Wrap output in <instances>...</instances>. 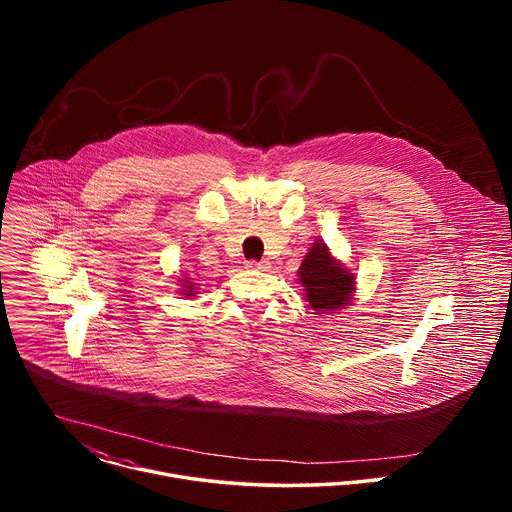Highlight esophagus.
<instances>
[{"label":"esophagus","mask_w":512,"mask_h":512,"mask_svg":"<svg viewBox=\"0 0 512 512\" xmlns=\"http://www.w3.org/2000/svg\"><path fill=\"white\" fill-rule=\"evenodd\" d=\"M245 267L247 269H255V271H267L269 269V261H253L251 259V261L245 263Z\"/></svg>","instance_id":"34e87169"}]
</instances>
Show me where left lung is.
Returning a JSON list of instances; mask_svg holds the SVG:
<instances>
[{
  "label": "left lung",
  "instance_id": "obj_1",
  "mask_svg": "<svg viewBox=\"0 0 512 512\" xmlns=\"http://www.w3.org/2000/svg\"><path fill=\"white\" fill-rule=\"evenodd\" d=\"M298 277L316 314L336 312L352 300L356 277L330 255L326 243H314L300 265Z\"/></svg>",
  "mask_w": 512,
  "mask_h": 512
}]
</instances>
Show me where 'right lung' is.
Masks as SVG:
<instances>
[{
	"label": "right lung",
	"mask_w": 512,
	"mask_h": 512,
	"mask_svg": "<svg viewBox=\"0 0 512 512\" xmlns=\"http://www.w3.org/2000/svg\"><path fill=\"white\" fill-rule=\"evenodd\" d=\"M194 289H196V283H194V281H190V279H184L180 294H182V296H190V298H194V294H196Z\"/></svg>",
	"instance_id": "obj_1"
}]
</instances>
